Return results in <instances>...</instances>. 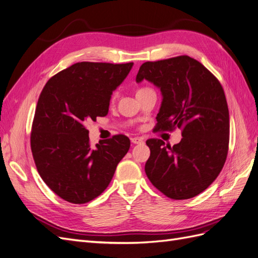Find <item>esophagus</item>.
<instances>
[{"label": "esophagus", "mask_w": 258, "mask_h": 258, "mask_svg": "<svg viewBox=\"0 0 258 258\" xmlns=\"http://www.w3.org/2000/svg\"><path fill=\"white\" fill-rule=\"evenodd\" d=\"M131 142L134 143V144H143V143H144L143 140H142L141 138H138V137L132 138V139H131Z\"/></svg>", "instance_id": "obj_1"}]
</instances>
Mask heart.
<instances>
[{
    "instance_id": "obj_1",
    "label": "heart",
    "mask_w": 258,
    "mask_h": 258,
    "mask_svg": "<svg viewBox=\"0 0 258 258\" xmlns=\"http://www.w3.org/2000/svg\"><path fill=\"white\" fill-rule=\"evenodd\" d=\"M150 88H146V87H143V88H140V89H138L137 90V96L138 95H140V93H142V92H144V91H146V90H148ZM114 98H115V96H113L112 97V100H114Z\"/></svg>"
}]
</instances>
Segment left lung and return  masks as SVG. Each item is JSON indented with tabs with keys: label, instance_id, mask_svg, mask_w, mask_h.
Instances as JSON below:
<instances>
[{
	"label": "left lung",
	"instance_id": "left-lung-1",
	"mask_svg": "<svg viewBox=\"0 0 258 258\" xmlns=\"http://www.w3.org/2000/svg\"><path fill=\"white\" fill-rule=\"evenodd\" d=\"M160 88L162 102L156 131L182 130L181 142L146 141L151 156L145 173L167 197L189 199L206 190L222 171L229 144V111L221 83L196 59L178 56L147 61L137 82Z\"/></svg>",
	"mask_w": 258,
	"mask_h": 258
}]
</instances>
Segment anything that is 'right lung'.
<instances>
[{
	"mask_svg": "<svg viewBox=\"0 0 258 258\" xmlns=\"http://www.w3.org/2000/svg\"><path fill=\"white\" fill-rule=\"evenodd\" d=\"M134 62H77L46 83L37 101L31 151L43 181L60 198L82 205L112 181L130 140L123 135L90 145L85 124L105 116L113 91Z\"/></svg>",
	"mask_w": 258,
	"mask_h": 258,
	"instance_id": "right-lung-1",
	"label": "right lung"
}]
</instances>
